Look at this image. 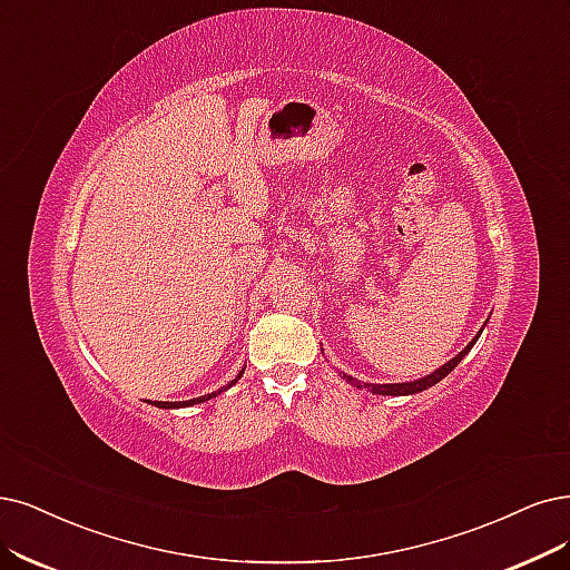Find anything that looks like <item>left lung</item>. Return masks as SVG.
Returning a JSON list of instances; mask_svg holds the SVG:
<instances>
[{
  "mask_svg": "<svg viewBox=\"0 0 570 570\" xmlns=\"http://www.w3.org/2000/svg\"><path fill=\"white\" fill-rule=\"evenodd\" d=\"M483 331V328H481ZM481 331L474 335V338L470 341V345L462 350L458 356H453L451 362H446L444 366L441 368H436L434 373H430V375H425V377H417V381H413V383H394V385H373V383H362V381H354V377H350V375H345L343 373V377L345 381L350 383V385H354V387H360V390H368V392H373V394H390V396H404V394H415V392H423V390H428V387H432V385H436L439 381H444V377L462 362V356H465L472 347H474V343L479 341V335H481Z\"/></svg>",
  "mask_w": 570,
  "mask_h": 570,
  "instance_id": "8db88e82",
  "label": "left lung"
}]
</instances>
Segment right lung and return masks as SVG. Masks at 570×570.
Masks as SVG:
<instances>
[{
	"label": "right lung",
	"mask_w": 570,
	"mask_h": 570,
	"mask_svg": "<svg viewBox=\"0 0 570 570\" xmlns=\"http://www.w3.org/2000/svg\"><path fill=\"white\" fill-rule=\"evenodd\" d=\"M242 375H244V368L239 371V375H237L235 381H232L227 387L235 385ZM227 387H225V390H227ZM220 392H223V390H218V392H210V394H204V396H197V399H187V402H155V406H159V409H183V406H195V404L208 402V399H214V396H216V394H220Z\"/></svg>",
	"instance_id": "add662e5"
}]
</instances>
